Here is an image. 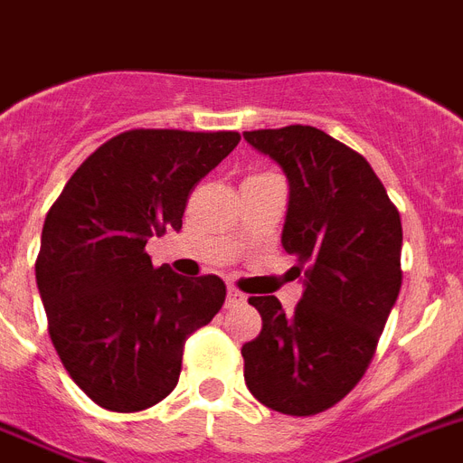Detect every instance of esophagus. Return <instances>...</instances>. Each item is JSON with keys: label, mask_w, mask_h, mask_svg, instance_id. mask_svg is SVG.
Wrapping results in <instances>:
<instances>
[{"label": "esophagus", "mask_w": 463, "mask_h": 463, "mask_svg": "<svg viewBox=\"0 0 463 463\" xmlns=\"http://www.w3.org/2000/svg\"><path fill=\"white\" fill-rule=\"evenodd\" d=\"M241 303H246V296L229 286V288H227V307H236V305H241Z\"/></svg>", "instance_id": "obj_1"}]
</instances>
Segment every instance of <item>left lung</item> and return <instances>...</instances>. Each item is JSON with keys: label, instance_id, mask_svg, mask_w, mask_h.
Returning <instances> with one entry per match:
<instances>
[{"label": "left lung", "instance_id": "1", "mask_svg": "<svg viewBox=\"0 0 463 463\" xmlns=\"http://www.w3.org/2000/svg\"><path fill=\"white\" fill-rule=\"evenodd\" d=\"M288 182L281 246L303 298L284 312L250 298L262 331L241 347L248 391L274 411L309 416L353 391L372 362L402 272V222L372 165L309 125L243 132Z\"/></svg>", "mask_w": 463, "mask_h": 463}]
</instances>
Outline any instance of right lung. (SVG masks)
<instances>
[{"mask_svg":"<svg viewBox=\"0 0 463 463\" xmlns=\"http://www.w3.org/2000/svg\"><path fill=\"white\" fill-rule=\"evenodd\" d=\"M239 139L122 132L75 170L47 213L34 277L49 335L72 381L103 410L139 411L170 395L186 338L222 307V279L156 269L144 248L182 229L191 189Z\"/></svg>","mask_w":463,"mask_h":463,"instance_id":"add662e5","label":"right lung"}]
</instances>
